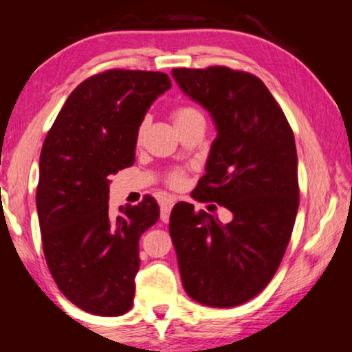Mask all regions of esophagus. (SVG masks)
I'll return each instance as SVG.
<instances>
[{
    "label": "esophagus",
    "mask_w": 352,
    "mask_h": 352,
    "mask_svg": "<svg viewBox=\"0 0 352 352\" xmlns=\"http://www.w3.org/2000/svg\"><path fill=\"white\" fill-rule=\"evenodd\" d=\"M173 204H175L173 199H165L162 201V207H160V220H162L164 223H167L168 218H170V210L173 207Z\"/></svg>",
    "instance_id": "1"
}]
</instances>
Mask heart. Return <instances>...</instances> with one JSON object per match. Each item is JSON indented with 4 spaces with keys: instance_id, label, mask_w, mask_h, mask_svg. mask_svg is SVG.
Wrapping results in <instances>:
<instances>
[{
    "instance_id": "heart-1",
    "label": "heart",
    "mask_w": 352,
    "mask_h": 352,
    "mask_svg": "<svg viewBox=\"0 0 352 352\" xmlns=\"http://www.w3.org/2000/svg\"><path fill=\"white\" fill-rule=\"evenodd\" d=\"M193 116H201L200 112H197L195 109H190V107H184V109H179V111L173 114V122H179V120H184V119H188V117H193ZM182 182L180 175H175L172 179V184L173 185H179Z\"/></svg>"
}]
</instances>
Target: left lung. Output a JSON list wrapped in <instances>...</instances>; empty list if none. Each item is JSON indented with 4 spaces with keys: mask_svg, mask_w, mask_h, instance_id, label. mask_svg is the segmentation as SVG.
<instances>
[{
    "mask_svg": "<svg viewBox=\"0 0 352 352\" xmlns=\"http://www.w3.org/2000/svg\"><path fill=\"white\" fill-rule=\"evenodd\" d=\"M172 78L217 131L192 195L233 215L223 225L187 201L173 207L168 232L182 285L200 305L233 308L263 292L292 238L300 205L294 135L253 74L213 66L172 69Z\"/></svg>",
    "mask_w": 352,
    "mask_h": 352,
    "instance_id": "8db88e82",
    "label": "left lung"
}]
</instances>
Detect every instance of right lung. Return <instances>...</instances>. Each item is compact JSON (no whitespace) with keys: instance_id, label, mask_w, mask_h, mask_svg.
Wrapping results in <instances>:
<instances>
[{"instance_id":"right-lung-1","label":"right lung","mask_w":352,"mask_h":352,"mask_svg":"<svg viewBox=\"0 0 352 352\" xmlns=\"http://www.w3.org/2000/svg\"><path fill=\"white\" fill-rule=\"evenodd\" d=\"M172 87L164 72L112 69L80 82L44 140L36 192L43 250L60 293L96 316L132 308L139 238L159 220L152 197L109 210V175L135 162L139 127Z\"/></svg>"}]
</instances>
